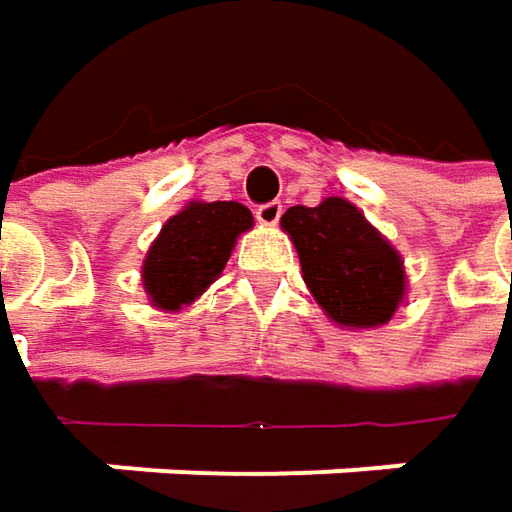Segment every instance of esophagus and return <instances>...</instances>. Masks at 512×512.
Segmentation results:
<instances>
[{"label": "esophagus", "instance_id": "obj_1", "mask_svg": "<svg viewBox=\"0 0 512 512\" xmlns=\"http://www.w3.org/2000/svg\"><path fill=\"white\" fill-rule=\"evenodd\" d=\"M279 218H282V204H279V201H270V204L256 207V221H259L262 227H276Z\"/></svg>", "mask_w": 512, "mask_h": 512}]
</instances>
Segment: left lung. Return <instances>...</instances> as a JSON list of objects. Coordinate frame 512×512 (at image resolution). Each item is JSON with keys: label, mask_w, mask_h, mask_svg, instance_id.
<instances>
[{"label": "left lung", "mask_w": 512, "mask_h": 512, "mask_svg": "<svg viewBox=\"0 0 512 512\" xmlns=\"http://www.w3.org/2000/svg\"><path fill=\"white\" fill-rule=\"evenodd\" d=\"M282 230L299 253L302 279L325 317L340 328H380L406 299V268L363 210L340 195L317 207H291Z\"/></svg>", "instance_id": "left-lung-1"}]
</instances>
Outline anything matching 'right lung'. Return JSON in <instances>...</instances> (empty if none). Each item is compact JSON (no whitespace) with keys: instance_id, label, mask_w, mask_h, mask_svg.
I'll list each match as a JSON object with an SVG mask.
<instances>
[{"instance_id":"1","label":"right lung","mask_w":512,"mask_h":512,"mask_svg":"<svg viewBox=\"0 0 512 512\" xmlns=\"http://www.w3.org/2000/svg\"><path fill=\"white\" fill-rule=\"evenodd\" d=\"M253 230V213L239 201H190L149 244L141 282L152 308L178 314L204 294L227 265L236 239Z\"/></svg>"}]
</instances>
